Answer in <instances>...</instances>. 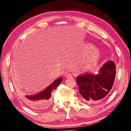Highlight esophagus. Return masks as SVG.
Masks as SVG:
<instances>
[{
	"mask_svg": "<svg viewBox=\"0 0 131 131\" xmlns=\"http://www.w3.org/2000/svg\"><path fill=\"white\" fill-rule=\"evenodd\" d=\"M66 77H67V78H70V77H72V74H71L70 73H68L66 74Z\"/></svg>",
	"mask_w": 131,
	"mask_h": 131,
	"instance_id": "esophagus-1",
	"label": "esophagus"
}]
</instances>
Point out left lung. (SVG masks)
<instances>
[{
    "mask_svg": "<svg viewBox=\"0 0 131 131\" xmlns=\"http://www.w3.org/2000/svg\"><path fill=\"white\" fill-rule=\"evenodd\" d=\"M116 72L114 63L108 61L97 73H85L77 76V84L84 102L96 103L105 99L113 85Z\"/></svg>",
    "mask_w": 131,
    "mask_h": 131,
    "instance_id": "obj_1",
    "label": "left lung"
}]
</instances>
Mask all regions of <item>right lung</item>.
Segmentation results:
<instances>
[{
	"instance_id": "obj_1",
	"label": "right lung",
	"mask_w": 131,
	"mask_h": 131,
	"mask_svg": "<svg viewBox=\"0 0 131 131\" xmlns=\"http://www.w3.org/2000/svg\"><path fill=\"white\" fill-rule=\"evenodd\" d=\"M62 80V77H59L47 88L36 94L33 95L21 94L22 99L28 106L35 110L39 112L46 109L51 103L50 97L51 96L52 91L56 89Z\"/></svg>"
}]
</instances>
